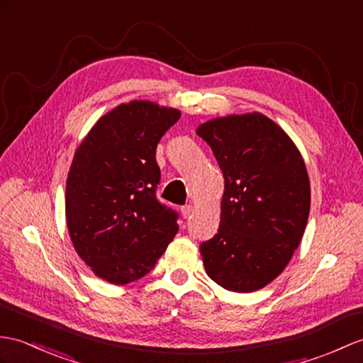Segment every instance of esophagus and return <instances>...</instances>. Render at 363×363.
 <instances>
[{
    "label": "esophagus",
    "instance_id": "esophagus-1",
    "mask_svg": "<svg viewBox=\"0 0 363 363\" xmlns=\"http://www.w3.org/2000/svg\"><path fill=\"white\" fill-rule=\"evenodd\" d=\"M181 212H182V215H184V218H189V216L193 213V206H184V207L181 208Z\"/></svg>",
    "mask_w": 363,
    "mask_h": 363
}]
</instances>
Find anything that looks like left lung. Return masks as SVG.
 <instances>
[{
	"label": "left lung",
	"instance_id": "obj_1",
	"mask_svg": "<svg viewBox=\"0 0 363 363\" xmlns=\"http://www.w3.org/2000/svg\"><path fill=\"white\" fill-rule=\"evenodd\" d=\"M224 174L218 233L199 246L207 275L232 292H254L280 275L306 229L311 187L292 139L261 113L201 123Z\"/></svg>",
	"mask_w": 363,
	"mask_h": 363
}]
</instances>
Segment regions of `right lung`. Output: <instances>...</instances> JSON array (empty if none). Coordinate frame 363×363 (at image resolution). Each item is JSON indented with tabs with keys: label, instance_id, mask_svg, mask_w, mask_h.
<instances>
[{
	"label": "right lung",
	"instance_id": "right-lung-1",
	"mask_svg": "<svg viewBox=\"0 0 363 363\" xmlns=\"http://www.w3.org/2000/svg\"><path fill=\"white\" fill-rule=\"evenodd\" d=\"M179 117V109L133 100L100 117L75 151L67 230L79 257L108 283L147 275L178 233V213L156 198V147Z\"/></svg>",
	"mask_w": 363,
	"mask_h": 363
}]
</instances>
